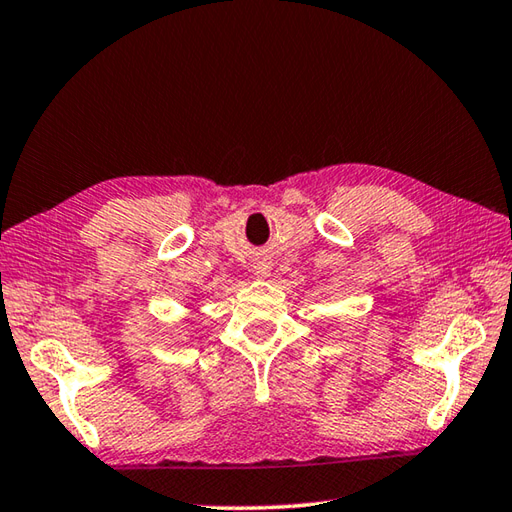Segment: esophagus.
<instances>
[{"instance_id":"34e87169","label":"esophagus","mask_w":512,"mask_h":512,"mask_svg":"<svg viewBox=\"0 0 512 512\" xmlns=\"http://www.w3.org/2000/svg\"><path fill=\"white\" fill-rule=\"evenodd\" d=\"M252 274H254L256 278H267V276L271 274V263H269V260H267L265 256H260V258L254 260Z\"/></svg>"}]
</instances>
